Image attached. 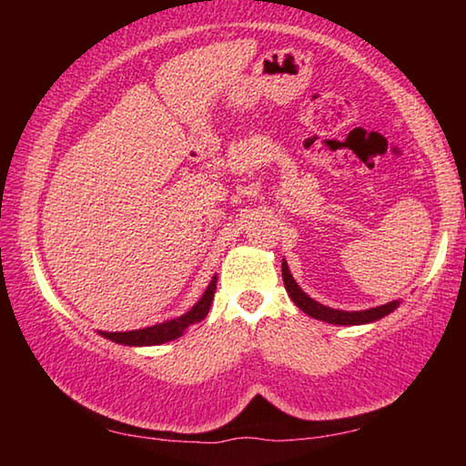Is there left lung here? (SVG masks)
<instances>
[{
  "mask_svg": "<svg viewBox=\"0 0 466 466\" xmlns=\"http://www.w3.org/2000/svg\"><path fill=\"white\" fill-rule=\"evenodd\" d=\"M281 278H283V286H286L288 296L294 299L298 309L312 319L329 322V325H343V327L368 325V322L380 320L386 317V314L394 312L400 304V299H392L389 304L376 306V309H368V310H337V309H330V306L317 302V299L310 298L302 288L298 286L296 279L291 278L286 258L281 261Z\"/></svg>",
  "mask_w": 466,
  "mask_h": 466,
  "instance_id": "1",
  "label": "left lung"
}]
</instances>
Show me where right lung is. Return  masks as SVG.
I'll list each match as a JSON object with an SVG mask.
<instances>
[{
    "label": "right lung",
    "instance_id": "add662e5",
    "mask_svg": "<svg viewBox=\"0 0 466 466\" xmlns=\"http://www.w3.org/2000/svg\"><path fill=\"white\" fill-rule=\"evenodd\" d=\"M216 286H218V275H214L209 281L208 289L203 291V296L199 298L191 310L185 312L183 317H177L172 320H164L157 322V325L146 327V329H136V330H115V333H106V330H98V335L105 339H110V341L119 343V345H129V347H149V345H162L168 343L172 339H178L185 335V330L201 322L205 317H208L211 299H214L216 294Z\"/></svg>",
    "mask_w": 466,
    "mask_h": 466
}]
</instances>
